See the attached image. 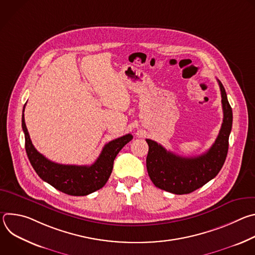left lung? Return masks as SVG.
Here are the masks:
<instances>
[{"label":"left lung","mask_w":255,"mask_h":255,"mask_svg":"<svg viewBox=\"0 0 255 255\" xmlns=\"http://www.w3.org/2000/svg\"><path fill=\"white\" fill-rule=\"evenodd\" d=\"M217 81L222 97L223 123L207 152L194 157L179 156L167 151L157 142L146 139L149 147L146 167L156 188L175 195L190 194L206 185L221 170L228 153L233 115L225 89L219 80Z\"/></svg>","instance_id":"8db88e82"}]
</instances>
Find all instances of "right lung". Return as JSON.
Wrapping results in <instances>:
<instances>
[{"label":"right lung","instance_id":"1","mask_svg":"<svg viewBox=\"0 0 255 255\" xmlns=\"http://www.w3.org/2000/svg\"><path fill=\"white\" fill-rule=\"evenodd\" d=\"M22 128L26 153L36 173L56 190L70 196H87L102 189L112 173L117 154L133 138L131 134H126L107 143L92 165H67L55 163L35 149L25 124L24 113Z\"/></svg>","mask_w":255,"mask_h":255}]
</instances>
